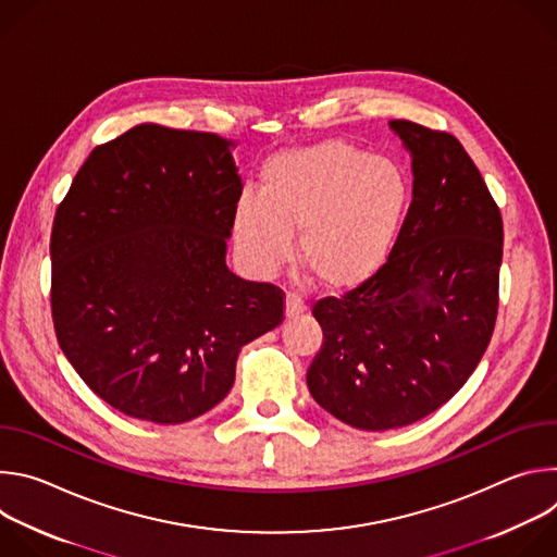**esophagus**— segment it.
Listing matches in <instances>:
<instances>
[{
	"label": "esophagus",
	"instance_id": "obj_1",
	"mask_svg": "<svg viewBox=\"0 0 557 557\" xmlns=\"http://www.w3.org/2000/svg\"><path fill=\"white\" fill-rule=\"evenodd\" d=\"M304 310H306L304 299H301L299 295H295V293H288V295H286V317H288V320H290V317L301 314Z\"/></svg>",
	"mask_w": 557,
	"mask_h": 557
}]
</instances>
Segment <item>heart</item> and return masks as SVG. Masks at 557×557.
I'll return each mask as SVG.
<instances>
[{"instance_id":"b5f03b06","label":"heart","mask_w":557,"mask_h":557,"mask_svg":"<svg viewBox=\"0 0 557 557\" xmlns=\"http://www.w3.org/2000/svg\"><path fill=\"white\" fill-rule=\"evenodd\" d=\"M410 205V183L389 158L331 138L269 158L260 194H243L233 237L260 277L280 269L297 233V260L322 286L346 290L392 256Z\"/></svg>"}]
</instances>
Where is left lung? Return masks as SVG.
I'll return each mask as SVG.
<instances>
[{
	"label": "left lung",
	"instance_id": "8db88e82",
	"mask_svg": "<svg viewBox=\"0 0 557 557\" xmlns=\"http://www.w3.org/2000/svg\"><path fill=\"white\" fill-rule=\"evenodd\" d=\"M412 153L414 198L387 262L312 304L324 344L306 383L357 430L404 428L465 385L494 335L503 215L460 140L389 121Z\"/></svg>",
	"mask_w": 557,
	"mask_h": 557
}]
</instances>
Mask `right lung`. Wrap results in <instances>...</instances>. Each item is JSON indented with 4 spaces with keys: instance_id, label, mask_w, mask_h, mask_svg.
Segmentation results:
<instances>
[{
    "instance_id": "obj_1",
    "label": "right lung",
    "mask_w": 557,
    "mask_h": 557,
    "mask_svg": "<svg viewBox=\"0 0 557 557\" xmlns=\"http://www.w3.org/2000/svg\"><path fill=\"white\" fill-rule=\"evenodd\" d=\"M235 140L136 125L92 149L52 222L57 342L114 410L191 421L228 394L243 346L284 320V290L226 269L243 181Z\"/></svg>"
}]
</instances>
